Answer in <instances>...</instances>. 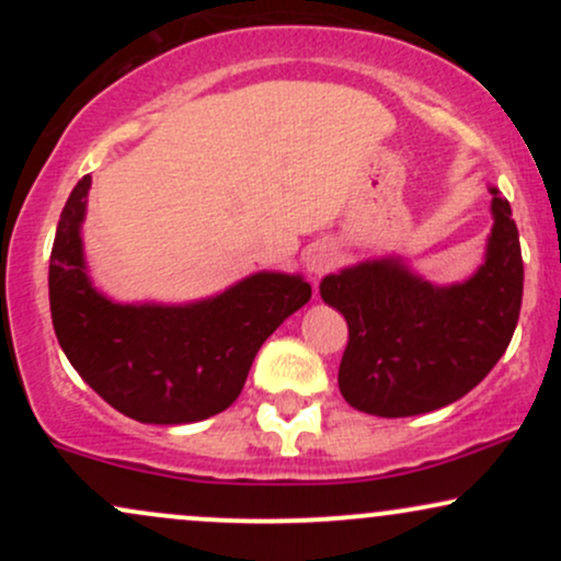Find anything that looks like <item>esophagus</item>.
Segmentation results:
<instances>
[{
	"mask_svg": "<svg viewBox=\"0 0 561 561\" xmlns=\"http://www.w3.org/2000/svg\"><path fill=\"white\" fill-rule=\"evenodd\" d=\"M332 263H334V253L330 248H313L311 253H308V259H306L308 272H313V274L330 272Z\"/></svg>",
	"mask_w": 561,
	"mask_h": 561,
	"instance_id": "34e87169",
	"label": "esophagus"
}]
</instances>
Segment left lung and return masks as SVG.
<instances>
[{"label":"left lung","instance_id":"obj_1","mask_svg":"<svg viewBox=\"0 0 561 561\" xmlns=\"http://www.w3.org/2000/svg\"><path fill=\"white\" fill-rule=\"evenodd\" d=\"M493 195L485 263L437 287L401 261H364L321 279V298L347 321L337 385L353 409L416 416L459 401L512 343L523 306V250L512 208Z\"/></svg>","mask_w":561,"mask_h":561}]
</instances>
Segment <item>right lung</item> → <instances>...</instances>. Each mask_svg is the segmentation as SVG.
I'll use <instances>...</instances> for the list:
<instances>
[{"label":"right lung","mask_w":561,"mask_h":561,"mask_svg":"<svg viewBox=\"0 0 561 561\" xmlns=\"http://www.w3.org/2000/svg\"><path fill=\"white\" fill-rule=\"evenodd\" d=\"M92 176L70 192L49 259L57 343L83 382L145 424H186L229 409L255 353L311 298L302 276L261 272L186 306H124L87 276L81 221Z\"/></svg>","instance_id":"obj_1"}]
</instances>
